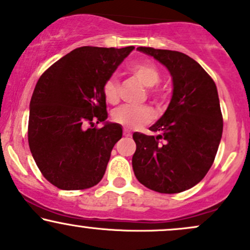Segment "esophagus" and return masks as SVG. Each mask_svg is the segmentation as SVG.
I'll use <instances>...</instances> for the list:
<instances>
[{
    "label": "esophagus",
    "mask_w": 250,
    "mask_h": 250,
    "mask_svg": "<svg viewBox=\"0 0 250 250\" xmlns=\"http://www.w3.org/2000/svg\"><path fill=\"white\" fill-rule=\"evenodd\" d=\"M123 135H125V136H131V131L128 130L127 128H125V129H123Z\"/></svg>",
    "instance_id": "1"
}]
</instances>
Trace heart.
<instances>
[{
	"label": "heart",
	"instance_id": "heart-1",
	"mask_svg": "<svg viewBox=\"0 0 250 250\" xmlns=\"http://www.w3.org/2000/svg\"><path fill=\"white\" fill-rule=\"evenodd\" d=\"M128 71L134 77L139 79L145 86L149 87L148 92L154 98L155 101L163 100V94L159 91L156 84L160 82V72L158 67L150 62H133ZM103 96L105 101L110 104H116L119 102V83L115 77H110L106 79L103 84ZM154 119V112L149 106H130L122 105L120 108L115 109L112 112V120L119 125L127 128H136L145 123L150 122Z\"/></svg>",
	"mask_w": 250,
	"mask_h": 250
}]
</instances>
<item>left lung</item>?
<instances>
[{"instance_id": "1", "label": "left lung", "mask_w": 250, "mask_h": 250, "mask_svg": "<svg viewBox=\"0 0 250 250\" xmlns=\"http://www.w3.org/2000/svg\"><path fill=\"white\" fill-rule=\"evenodd\" d=\"M168 68L173 95L148 136L134 133L133 169L142 185L160 193H179L197 185L212 166L223 131L215 82L182 52L138 47Z\"/></svg>"}]
</instances>
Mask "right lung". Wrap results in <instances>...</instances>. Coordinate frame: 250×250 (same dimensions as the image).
<instances>
[{"mask_svg": "<svg viewBox=\"0 0 250 250\" xmlns=\"http://www.w3.org/2000/svg\"><path fill=\"white\" fill-rule=\"evenodd\" d=\"M133 49L83 46L41 75L29 104L28 144L52 185L85 190L102 180L112 147L122 138L119 123L94 127L108 117L103 84Z\"/></svg>", "mask_w": 250, "mask_h": 250, "instance_id": "1", "label": "right lung"}]
</instances>
